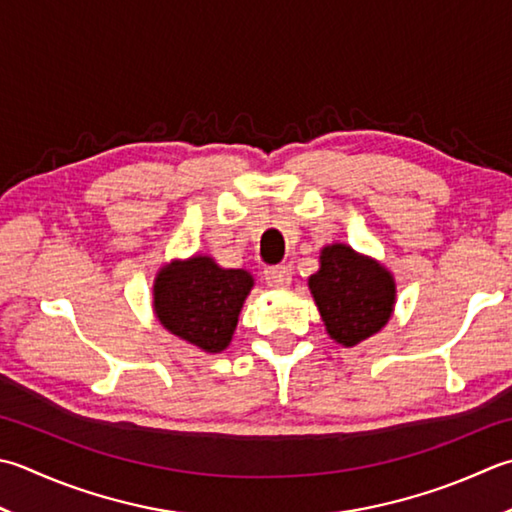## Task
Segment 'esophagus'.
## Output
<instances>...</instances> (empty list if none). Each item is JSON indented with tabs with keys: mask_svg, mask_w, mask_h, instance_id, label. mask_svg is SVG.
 Wrapping results in <instances>:
<instances>
[{
	"mask_svg": "<svg viewBox=\"0 0 512 512\" xmlns=\"http://www.w3.org/2000/svg\"><path fill=\"white\" fill-rule=\"evenodd\" d=\"M264 277L268 286L273 288H288L290 279H293V273H290L288 266H270L264 270Z\"/></svg>",
	"mask_w": 512,
	"mask_h": 512,
	"instance_id": "obj_1",
	"label": "esophagus"
}]
</instances>
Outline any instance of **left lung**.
<instances>
[{
    "mask_svg": "<svg viewBox=\"0 0 512 512\" xmlns=\"http://www.w3.org/2000/svg\"><path fill=\"white\" fill-rule=\"evenodd\" d=\"M308 290L330 339L344 348L362 344L393 317L397 284L377 259L348 244H328L319 253V270L308 277Z\"/></svg>",
    "mask_w": 512,
    "mask_h": 512,
    "instance_id": "left-lung-1",
    "label": "left lung"
}]
</instances>
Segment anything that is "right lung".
<instances>
[{"instance_id":"right-lung-1","label":"right lung","mask_w":512,"mask_h":512,"mask_svg":"<svg viewBox=\"0 0 512 512\" xmlns=\"http://www.w3.org/2000/svg\"><path fill=\"white\" fill-rule=\"evenodd\" d=\"M253 286L248 270L222 268L210 255L173 259L155 275L153 313L170 335L215 355L233 342Z\"/></svg>"}]
</instances>
